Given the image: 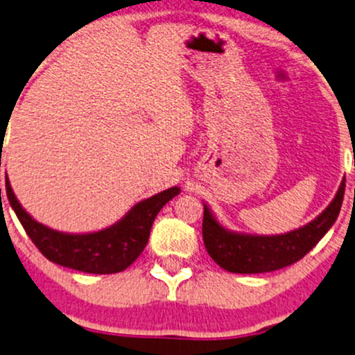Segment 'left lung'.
<instances>
[{
  "mask_svg": "<svg viewBox=\"0 0 355 355\" xmlns=\"http://www.w3.org/2000/svg\"><path fill=\"white\" fill-rule=\"evenodd\" d=\"M343 178L333 201L298 230L284 234H249L224 227L203 201V241L209 257L232 273H263L288 267L303 259L320 242L339 216L344 200Z\"/></svg>",
  "mask_w": 355,
  "mask_h": 355,
  "instance_id": "obj_1",
  "label": "left lung"
}]
</instances>
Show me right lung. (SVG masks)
<instances>
[{"label":"right lung","mask_w":355,"mask_h":355,"mask_svg":"<svg viewBox=\"0 0 355 355\" xmlns=\"http://www.w3.org/2000/svg\"><path fill=\"white\" fill-rule=\"evenodd\" d=\"M180 191L178 187H172L139 201L119 221L105 230L64 232L35 221L16 198L6 175L8 200L35 248L57 266L98 275L123 272L131 266L146 249L159 211Z\"/></svg>","instance_id":"add662e5"}]
</instances>
